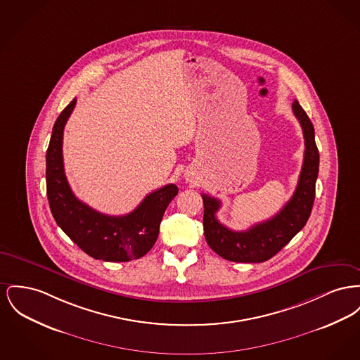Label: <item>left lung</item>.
<instances>
[{"label": "left lung", "mask_w": 360, "mask_h": 360, "mask_svg": "<svg viewBox=\"0 0 360 360\" xmlns=\"http://www.w3.org/2000/svg\"><path fill=\"white\" fill-rule=\"evenodd\" d=\"M304 137V158L297 186L291 200L266 221L246 231H233L216 219L220 201L202 194L204 235L214 253L233 262H264L278 253L307 223L316 197V181L319 153L316 146L314 127L306 111L295 101L292 103Z\"/></svg>", "instance_id": "1"}]
</instances>
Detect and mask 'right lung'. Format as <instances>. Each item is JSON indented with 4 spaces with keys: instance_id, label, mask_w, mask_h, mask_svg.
Here are the masks:
<instances>
[{
    "instance_id": "1",
    "label": "right lung",
    "mask_w": 360,
    "mask_h": 360,
    "mask_svg": "<svg viewBox=\"0 0 360 360\" xmlns=\"http://www.w3.org/2000/svg\"><path fill=\"white\" fill-rule=\"evenodd\" d=\"M76 106L73 99L57 118L46 153V189L54 220L84 253L95 259L127 262L148 253L155 245L162 217L178 194L174 184L149 193L140 205L124 216H110L80 201L65 176L63 136Z\"/></svg>"
}]
</instances>
